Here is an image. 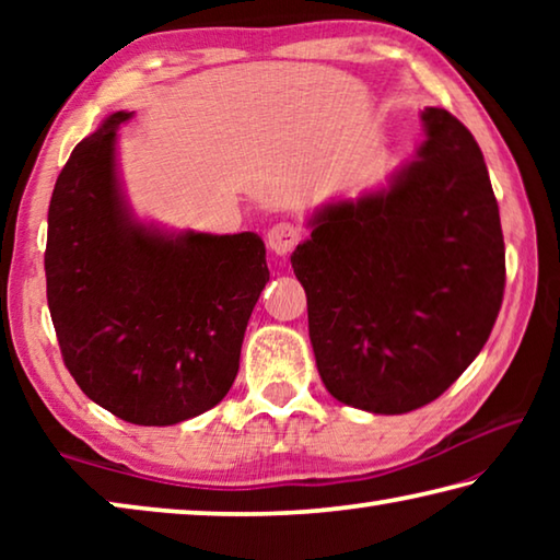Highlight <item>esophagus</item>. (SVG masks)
I'll list each match as a JSON object with an SVG mask.
<instances>
[{"label":"esophagus","mask_w":560,"mask_h":560,"mask_svg":"<svg viewBox=\"0 0 560 560\" xmlns=\"http://www.w3.org/2000/svg\"><path fill=\"white\" fill-rule=\"evenodd\" d=\"M301 242V230L296 224L291 222H277L267 232V244L273 254H279V257H287L289 252H293V246Z\"/></svg>","instance_id":"esophagus-1"}]
</instances>
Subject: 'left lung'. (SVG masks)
Here are the masks:
<instances>
[{
    "mask_svg": "<svg viewBox=\"0 0 560 560\" xmlns=\"http://www.w3.org/2000/svg\"><path fill=\"white\" fill-rule=\"evenodd\" d=\"M390 185L324 205L291 267L326 390L402 415L447 390L485 348L504 299L506 259L485 155L444 108Z\"/></svg>",
    "mask_w": 560,
    "mask_h": 560,
    "instance_id": "obj_1",
    "label": "left lung"
}]
</instances>
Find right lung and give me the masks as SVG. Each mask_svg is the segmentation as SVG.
<instances>
[{
	"label": "right lung",
	"instance_id": "1",
	"mask_svg": "<svg viewBox=\"0 0 560 560\" xmlns=\"http://www.w3.org/2000/svg\"><path fill=\"white\" fill-rule=\"evenodd\" d=\"M118 110L56 179L46 299L63 363L120 420L165 428L210 410L240 371L269 281L261 236L167 234L132 217L116 173Z\"/></svg>",
	"mask_w": 560,
	"mask_h": 560
}]
</instances>
